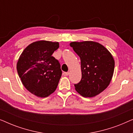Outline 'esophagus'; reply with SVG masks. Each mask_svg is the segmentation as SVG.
<instances>
[{
	"instance_id": "obj_1",
	"label": "esophagus",
	"mask_w": 133,
	"mask_h": 133,
	"mask_svg": "<svg viewBox=\"0 0 133 133\" xmlns=\"http://www.w3.org/2000/svg\"><path fill=\"white\" fill-rule=\"evenodd\" d=\"M69 74H70V73H69L68 72H64L63 73V75L64 76H68Z\"/></svg>"
}]
</instances>
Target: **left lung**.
<instances>
[{
  "instance_id": "left-lung-1",
  "label": "left lung",
  "mask_w": 133,
  "mask_h": 133,
  "mask_svg": "<svg viewBox=\"0 0 133 133\" xmlns=\"http://www.w3.org/2000/svg\"><path fill=\"white\" fill-rule=\"evenodd\" d=\"M81 61L82 79L74 84L75 90L85 97H92L110 84L114 70V61L110 51L92 41L70 43Z\"/></svg>"
}]
</instances>
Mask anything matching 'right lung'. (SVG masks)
I'll return each instance as SVG.
<instances>
[{
    "instance_id": "add662e5",
    "label": "right lung",
    "mask_w": 133,
    "mask_h": 133,
    "mask_svg": "<svg viewBox=\"0 0 133 133\" xmlns=\"http://www.w3.org/2000/svg\"><path fill=\"white\" fill-rule=\"evenodd\" d=\"M59 47V42H35L23 50L18 60L17 73L23 86L37 97H48L57 88L62 72L52 54Z\"/></svg>"
}]
</instances>
